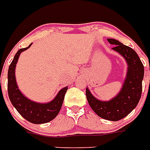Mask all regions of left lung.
Masks as SVG:
<instances>
[{"mask_svg":"<svg viewBox=\"0 0 150 150\" xmlns=\"http://www.w3.org/2000/svg\"><path fill=\"white\" fill-rule=\"evenodd\" d=\"M108 42L114 45L112 50L125 59L128 64L126 78L119 93L112 100L102 101L92 96L86 89V96L91 109L103 119L117 121L128 116L138 104L142 91L144 66L135 50L125 46L119 41L108 38Z\"/></svg>","mask_w":150,"mask_h":150,"instance_id":"obj_1","label":"left lung"}]
</instances>
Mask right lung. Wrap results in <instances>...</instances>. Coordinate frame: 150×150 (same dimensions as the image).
Segmentation results:
<instances>
[{
	"label": "right lung",
	"mask_w": 150,
	"mask_h": 150,
	"mask_svg": "<svg viewBox=\"0 0 150 150\" xmlns=\"http://www.w3.org/2000/svg\"><path fill=\"white\" fill-rule=\"evenodd\" d=\"M31 45L32 44L28 47L18 50L9 65L8 71V94L12 104L22 117L33 124H44L54 119L59 114L68 88L65 87L61 89L53 100L45 104L30 100L21 93L16 81L15 68L21 53L30 48Z\"/></svg>",
	"instance_id": "obj_1"
}]
</instances>
